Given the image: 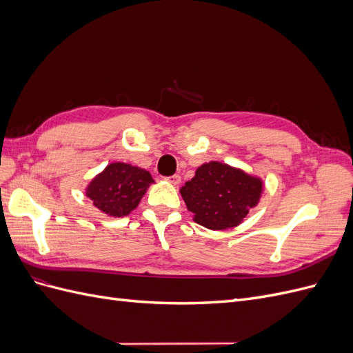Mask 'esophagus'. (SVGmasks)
I'll return each instance as SVG.
<instances>
[{"instance_id":"1","label":"esophagus","mask_w":353,"mask_h":353,"mask_svg":"<svg viewBox=\"0 0 353 353\" xmlns=\"http://www.w3.org/2000/svg\"><path fill=\"white\" fill-rule=\"evenodd\" d=\"M165 181H168V183H170V184L176 185V184H179L181 176H179V175H172V176H168V178H165Z\"/></svg>"}]
</instances>
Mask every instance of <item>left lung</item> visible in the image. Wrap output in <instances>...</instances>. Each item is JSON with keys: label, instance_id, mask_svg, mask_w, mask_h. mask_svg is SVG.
I'll return each mask as SVG.
<instances>
[{"label": "left lung", "instance_id": "1", "mask_svg": "<svg viewBox=\"0 0 353 353\" xmlns=\"http://www.w3.org/2000/svg\"><path fill=\"white\" fill-rule=\"evenodd\" d=\"M262 191L259 176L227 163L209 162L197 168L179 193L196 223L221 231L240 225L249 210L258 206Z\"/></svg>", "mask_w": 353, "mask_h": 353}]
</instances>
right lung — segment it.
<instances>
[{
    "label": "right lung",
    "mask_w": 353,
    "mask_h": 353,
    "mask_svg": "<svg viewBox=\"0 0 353 353\" xmlns=\"http://www.w3.org/2000/svg\"><path fill=\"white\" fill-rule=\"evenodd\" d=\"M154 183L148 170L123 162H113L95 175L85 188V196L108 216L122 218L140 205Z\"/></svg>",
    "instance_id": "add662e5"
}]
</instances>
